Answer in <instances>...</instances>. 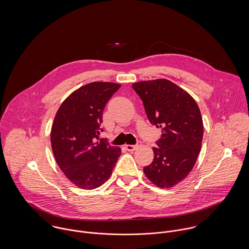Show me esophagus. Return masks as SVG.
<instances>
[{"label":"esophagus","instance_id":"obj_1","mask_svg":"<svg viewBox=\"0 0 249 249\" xmlns=\"http://www.w3.org/2000/svg\"><path fill=\"white\" fill-rule=\"evenodd\" d=\"M138 147V144H125V148L128 151H133Z\"/></svg>","mask_w":249,"mask_h":249}]
</instances>
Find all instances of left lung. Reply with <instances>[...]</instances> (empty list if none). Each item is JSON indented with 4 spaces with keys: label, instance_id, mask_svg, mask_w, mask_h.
Masks as SVG:
<instances>
[{
    "label": "left lung",
    "instance_id": "8db88e82",
    "mask_svg": "<svg viewBox=\"0 0 249 249\" xmlns=\"http://www.w3.org/2000/svg\"><path fill=\"white\" fill-rule=\"evenodd\" d=\"M132 88L142 101L147 119L162 129L154 158L143 173L160 188H171L194 168L201 148L203 123L196 101L168 79L140 81Z\"/></svg>",
    "mask_w": 249,
    "mask_h": 249
}]
</instances>
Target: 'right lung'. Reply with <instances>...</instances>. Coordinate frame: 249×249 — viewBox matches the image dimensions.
Wrapping results in <instances>:
<instances>
[{
    "label": "right lung",
    "mask_w": 249,
    "mask_h": 249,
    "mask_svg": "<svg viewBox=\"0 0 249 249\" xmlns=\"http://www.w3.org/2000/svg\"><path fill=\"white\" fill-rule=\"evenodd\" d=\"M120 87L112 82L88 83L71 93L54 117L51 142L55 161L80 189L92 190L103 185L121 156L119 146L99 136L104 131V109Z\"/></svg>",
    "instance_id": "add662e5"
}]
</instances>
